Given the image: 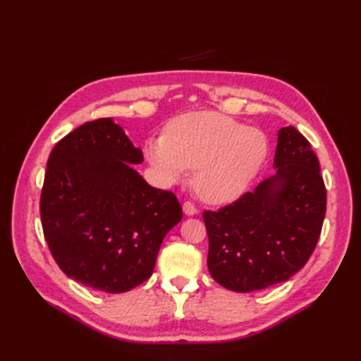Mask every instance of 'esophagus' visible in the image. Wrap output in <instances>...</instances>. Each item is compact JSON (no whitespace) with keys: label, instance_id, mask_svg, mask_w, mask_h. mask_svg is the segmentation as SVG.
<instances>
[{"label":"esophagus","instance_id":"esophagus-1","mask_svg":"<svg viewBox=\"0 0 361 361\" xmlns=\"http://www.w3.org/2000/svg\"><path fill=\"white\" fill-rule=\"evenodd\" d=\"M182 207H183V212L187 214V215H195V214H197V207H195L191 202H185Z\"/></svg>","mask_w":361,"mask_h":361}]
</instances>
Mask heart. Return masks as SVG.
<instances>
[{"mask_svg": "<svg viewBox=\"0 0 361 361\" xmlns=\"http://www.w3.org/2000/svg\"><path fill=\"white\" fill-rule=\"evenodd\" d=\"M267 154L268 143L260 130L211 111L176 118L166 138L147 149L152 166L170 180L195 170L194 188L211 203L239 197L257 176Z\"/></svg>", "mask_w": 361, "mask_h": 361, "instance_id": "heart-1", "label": "heart"}]
</instances>
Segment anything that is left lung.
Returning a JSON list of instances; mask_svg holds the SVG:
<instances>
[{
  "mask_svg": "<svg viewBox=\"0 0 361 361\" xmlns=\"http://www.w3.org/2000/svg\"><path fill=\"white\" fill-rule=\"evenodd\" d=\"M276 176L218 211H203L207 268L226 289L253 292L286 281L321 236L326 191L319 161L293 126L279 130Z\"/></svg>",
  "mask_w": 361,
  "mask_h": 361,
  "instance_id": "8db88e82",
  "label": "left lung"
}]
</instances>
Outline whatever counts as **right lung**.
Instances as JSON below:
<instances>
[{
    "instance_id": "add662e5",
    "label": "right lung",
    "mask_w": 361,
    "mask_h": 361,
    "mask_svg": "<svg viewBox=\"0 0 361 361\" xmlns=\"http://www.w3.org/2000/svg\"><path fill=\"white\" fill-rule=\"evenodd\" d=\"M111 118L87 122L54 146L40 194L43 235L54 260L75 281L120 293L146 281L162 239L182 220L171 191L158 190Z\"/></svg>"
}]
</instances>
